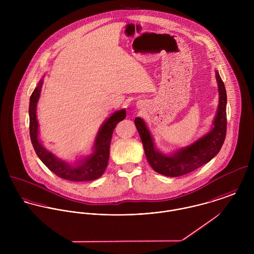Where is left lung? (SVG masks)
Listing matches in <instances>:
<instances>
[{
	"instance_id": "8db88e82",
	"label": "left lung",
	"mask_w": 254,
	"mask_h": 254,
	"mask_svg": "<svg viewBox=\"0 0 254 254\" xmlns=\"http://www.w3.org/2000/svg\"><path fill=\"white\" fill-rule=\"evenodd\" d=\"M219 92V105L211 130L191 145L181 147L170 154L159 151L153 138L141 117L135 118V125L140 134L145 149V157L151 168L164 176L178 177L188 174L209 162L217 155L224 144L227 130V94L225 85L215 71Z\"/></svg>"
}]
</instances>
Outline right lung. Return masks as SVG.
<instances>
[{
    "label": "right lung",
    "instance_id": "1",
    "mask_svg": "<svg viewBox=\"0 0 254 254\" xmlns=\"http://www.w3.org/2000/svg\"><path fill=\"white\" fill-rule=\"evenodd\" d=\"M43 86V78L30 97L29 103V132L30 139L38 157L41 161L59 177L74 182L92 181L100 178L109 162V146L113 130L118 122L126 117L125 109L112 113L101 126L95 140L93 152L75 163L62 160L53 152L48 150L39 140V125L37 120V104Z\"/></svg>",
    "mask_w": 254,
    "mask_h": 254
}]
</instances>
